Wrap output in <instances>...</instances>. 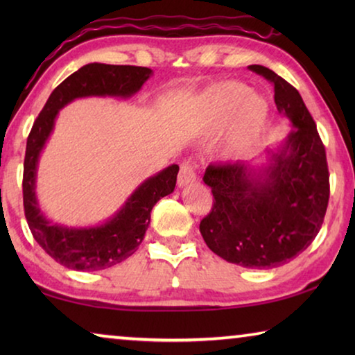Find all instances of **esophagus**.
I'll use <instances>...</instances> for the list:
<instances>
[{
  "instance_id": "esophagus-1",
  "label": "esophagus",
  "mask_w": 355,
  "mask_h": 355,
  "mask_svg": "<svg viewBox=\"0 0 355 355\" xmlns=\"http://www.w3.org/2000/svg\"><path fill=\"white\" fill-rule=\"evenodd\" d=\"M196 180H197L196 166L192 163H183L182 167H180V173H178V186H180V188L194 183Z\"/></svg>"
}]
</instances>
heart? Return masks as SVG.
<instances>
[{
    "label": "heart",
    "instance_id": "heart-1",
    "mask_svg": "<svg viewBox=\"0 0 355 355\" xmlns=\"http://www.w3.org/2000/svg\"><path fill=\"white\" fill-rule=\"evenodd\" d=\"M207 107L216 125L228 122L222 146L227 156H239L255 146L266 128L269 105L263 95L250 92L243 83L216 84L207 94Z\"/></svg>",
    "mask_w": 355,
    "mask_h": 355
}]
</instances>
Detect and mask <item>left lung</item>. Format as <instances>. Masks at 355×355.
Segmentation results:
<instances>
[{
	"instance_id": "left-lung-1",
	"label": "left lung",
	"mask_w": 355,
	"mask_h": 355,
	"mask_svg": "<svg viewBox=\"0 0 355 355\" xmlns=\"http://www.w3.org/2000/svg\"><path fill=\"white\" fill-rule=\"evenodd\" d=\"M252 71L274 86L277 111L293 130L264 163L209 164L203 182L214 203L200 222L209 249L228 263L271 269L313 243L329 203L326 148L313 117L290 83L263 65Z\"/></svg>"
}]
</instances>
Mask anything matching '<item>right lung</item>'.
Here are the masks:
<instances>
[{
  "label": "right lung",
  "instance_id": "obj_1",
  "mask_svg": "<svg viewBox=\"0 0 355 355\" xmlns=\"http://www.w3.org/2000/svg\"><path fill=\"white\" fill-rule=\"evenodd\" d=\"M153 71L136 65L87 64L59 84L46 100L31 128L23 166V205L33 236L48 255L73 271H101L122 263L139 248L155 203L175 189L178 166L166 167L133 191L122 208L100 225L67 227L53 224L40 211L35 177L42 150L50 137L59 111L83 97L130 98Z\"/></svg>",
  "mask_w": 355,
  "mask_h": 355
}]
</instances>
